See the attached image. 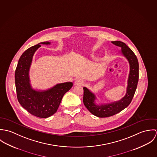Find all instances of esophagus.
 I'll use <instances>...</instances> for the list:
<instances>
[{"mask_svg": "<svg viewBox=\"0 0 157 157\" xmlns=\"http://www.w3.org/2000/svg\"><path fill=\"white\" fill-rule=\"evenodd\" d=\"M85 81L83 79L81 78H78L75 80V85H83L85 84Z\"/></svg>", "mask_w": 157, "mask_h": 157, "instance_id": "34e87169", "label": "esophagus"}]
</instances>
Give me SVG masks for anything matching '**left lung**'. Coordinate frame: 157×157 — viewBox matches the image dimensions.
I'll return each instance as SVG.
<instances>
[{
  "instance_id": "8db88e82",
  "label": "left lung",
  "mask_w": 157,
  "mask_h": 157,
  "mask_svg": "<svg viewBox=\"0 0 157 157\" xmlns=\"http://www.w3.org/2000/svg\"><path fill=\"white\" fill-rule=\"evenodd\" d=\"M113 45L121 48L123 54L128 59L130 65V72L126 95L120 101L111 104L98 106L94 103L95 95L86 88H83V103L91 113L98 117H108L118 113L128 107L132 100L139 78V65L134 52L124 43L112 42Z\"/></svg>"
}]
</instances>
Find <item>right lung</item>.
I'll list each match as a JSON object with an SVG mask.
<instances>
[{
	"mask_svg": "<svg viewBox=\"0 0 157 157\" xmlns=\"http://www.w3.org/2000/svg\"><path fill=\"white\" fill-rule=\"evenodd\" d=\"M49 44L48 42L41 43ZM40 46L37 44L30 47L21 56L15 71V84L17 100L23 108L36 117L48 118L56 112L64 94L72 88V83L58 84L44 92L31 88L28 71L33 56Z\"/></svg>",
	"mask_w": 157,
	"mask_h": 157,
	"instance_id": "1",
	"label": "right lung"
}]
</instances>
